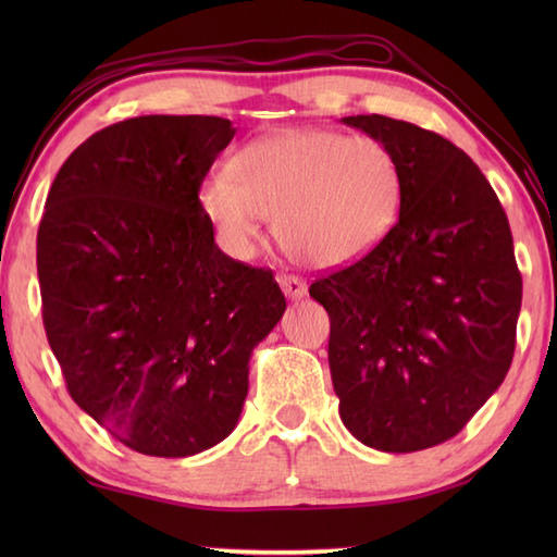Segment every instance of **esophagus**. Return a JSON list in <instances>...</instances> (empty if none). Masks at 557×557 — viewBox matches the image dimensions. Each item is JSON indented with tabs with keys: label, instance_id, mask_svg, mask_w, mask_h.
Returning <instances> with one entry per match:
<instances>
[{
	"label": "esophagus",
	"instance_id": "34e87169",
	"mask_svg": "<svg viewBox=\"0 0 557 557\" xmlns=\"http://www.w3.org/2000/svg\"><path fill=\"white\" fill-rule=\"evenodd\" d=\"M277 282H280L282 292H285L289 299H301V297H306V292H309V287H306V282L301 277L277 275Z\"/></svg>",
	"mask_w": 557,
	"mask_h": 557
}]
</instances>
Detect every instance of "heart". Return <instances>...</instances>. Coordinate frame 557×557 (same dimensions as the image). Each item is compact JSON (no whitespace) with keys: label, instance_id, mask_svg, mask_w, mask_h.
<instances>
[{"label":"heart","instance_id":"b5f03b06","mask_svg":"<svg viewBox=\"0 0 557 557\" xmlns=\"http://www.w3.org/2000/svg\"><path fill=\"white\" fill-rule=\"evenodd\" d=\"M405 174L383 140L327 128H285L256 138L198 188V206L230 253L251 256L260 220L285 251L311 268L357 263L393 232Z\"/></svg>","mask_w":557,"mask_h":557}]
</instances>
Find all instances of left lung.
<instances>
[{
  "label": "left lung",
  "mask_w": 557,
  "mask_h": 557,
  "mask_svg": "<svg viewBox=\"0 0 557 557\" xmlns=\"http://www.w3.org/2000/svg\"><path fill=\"white\" fill-rule=\"evenodd\" d=\"M395 152L393 232L309 294L330 315L327 361L347 431L381 453L455 437L500 387L522 309L510 222L465 150L383 114L345 116Z\"/></svg>",
  "instance_id": "obj_1"
}]
</instances>
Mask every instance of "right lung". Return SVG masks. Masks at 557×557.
<instances>
[{
    "label": "right lung",
    "instance_id": "obj_1",
    "mask_svg": "<svg viewBox=\"0 0 557 557\" xmlns=\"http://www.w3.org/2000/svg\"><path fill=\"white\" fill-rule=\"evenodd\" d=\"M236 128L112 124L57 172L38 230L47 342L71 399L116 441L188 457L232 431L251 351L287 309L272 270L224 256L198 188Z\"/></svg>",
    "mask_w": 557,
    "mask_h": 557
}]
</instances>
